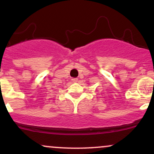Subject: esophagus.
<instances>
[{"instance_id": "1", "label": "esophagus", "mask_w": 154, "mask_h": 154, "mask_svg": "<svg viewBox=\"0 0 154 154\" xmlns=\"http://www.w3.org/2000/svg\"><path fill=\"white\" fill-rule=\"evenodd\" d=\"M72 80L73 82H77L78 81V78H72Z\"/></svg>"}]
</instances>
